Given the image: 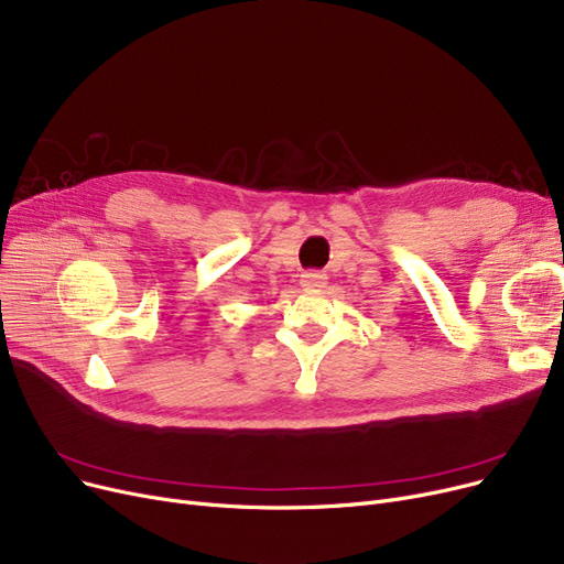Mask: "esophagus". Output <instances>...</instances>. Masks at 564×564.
Instances as JSON below:
<instances>
[{"label":"esophagus","instance_id":"esophagus-1","mask_svg":"<svg viewBox=\"0 0 564 564\" xmlns=\"http://www.w3.org/2000/svg\"><path fill=\"white\" fill-rule=\"evenodd\" d=\"M300 283L304 290H321L327 285V276L321 274V271H306Z\"/></svg>","mask_w":564,"mask_h":564}]
</instances>
